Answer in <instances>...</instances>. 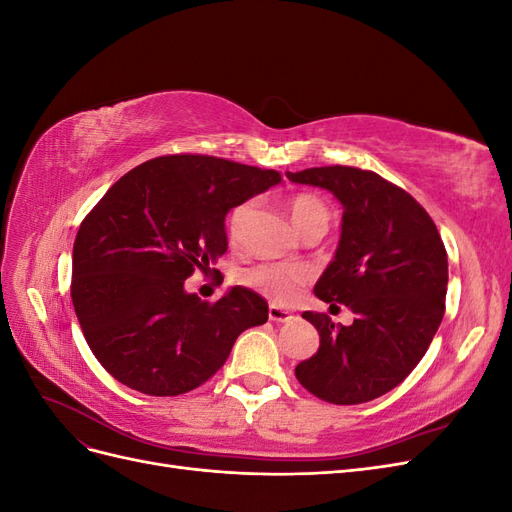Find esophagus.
I'll list each match as a JSON object with an SVG mask.
<instances>
[{"instance_id": "esophagus-1", "label": "esophagus", "mask_w": 512, "mask_h": 512, "mask_svg": "<svg viewBox=\"0 0 512 512\" xmlns=\"http://www.w3.org/2000/svg\"><path fill=\"white\" fill-rule=\"evenodd\" d=\"M294 318L292 312L288 309H282L280 305H269V320L273 322H290Z\"/></svg>"}]
</instances>
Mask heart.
<instances>
[{
	"mask_svg": "<svg viewBox=\"0 0 512 512\" xmlns=\"http://www.w3.org/2000/svg\"><path fill=\"white\" fill-rule=\"evenodd\" d=\"M252 209H254L252 203H243L232 211L228 220L230 243L241 241L243 228L247 220H250ZM290 218L301 232L309 224H316V222L329 226L331 213H329V207L324 205V200H320L318 196L299 194L290 200ZM239 277L245 286L265 294V297L271 299L273 303H292L301 294L303 286L307 284L309 271L297 265H275V262H267V265H256L252 269H245Z\"/></svg>",
	"mask_w": 512,
	"mask_h": 512,
	"instance_id": "1",
	"label": "heart"
}]
</instances>
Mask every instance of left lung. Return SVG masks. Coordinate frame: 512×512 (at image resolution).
<instances>
[{"label":"left lung","instance_id":"8db88e82","mask_svg":"<svg viewBox=\"0 0 512 512\" xmlns=\"http://www.w3.org/2000/svg\"><path fill=\"white\" fill-rule=\"evenodd\" d=\"M286 177L342 205V235L314 292L354 312L350 327L339 329L329 316L303 314L320 348L294 376L331 404H363L404 382L436 335L448 284L444 243L427 211L371 170L320 166Z\"/></svg>","mask_w":512,"mask_h":512}]
</instances>
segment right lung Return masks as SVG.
Listing matches in <instances>:
<instances>
[{
  "label": "right lung",
  "mask_w": 512,
  "mask_h": 512,
  "mask_svg": "<svg viewBox=\"0 0 512 512\" xmlns=\"http://www.w3.org/2000/svg\"><path fill=\"white\" fill-rule=\"evenodd\" d=\"M277 183L275 170L164 156L123 175L91 209L72 250V303L115 380L156 397L188 393L226 363L245 329L267 322L258 292L232 286L207 303L185 280L228 250V211Z\"/></svg>",
  "instance_id": "1"
}]
</instances>
